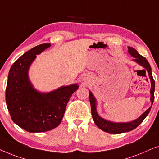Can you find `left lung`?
Instances as JSON below:
<instances>
[{
	"label": "left lung",
	"instance_id": "1",
	"mask_svg": "<svg viewBox=\"0 0 159 159\" xmlns=\"http://www.w3.org/2000/svg\"><path fill=\"white\" fill-rule=\"evenodd\" d=\"M128 49L129 53L134 57V61H135V62H137L138 64L145 67V68L148 70V75L151 82V100L152 105H153L154 100V91H155V81H154L153 75H152L151 65H150L149 62H148V60H146V58L139 54V53L137 52L136 49H134V48L128 46ZM89 101L91 104V108H92V116L93 119H94L95 124H96L100 129L104 131V132L111 133V134H120V133L127 132H129V131L134 129L135 128H137V126L143 121V120L145 119L146 116H148V114L149 113L152 107L151 105V106L150 107L145 113L142 114L140 117L137 118V120H134V121L129 123H113L103 119V118H102L98 116L96 110V99H95L94 97L93 96L92 93L91 92H89Z\"/></svg>",
	"mask_w": 159,
	"mask_h": 159
}]
</instances>
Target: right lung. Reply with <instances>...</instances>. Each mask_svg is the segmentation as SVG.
Returning <instances> with one entry per match:
<instances>
[{
	"label": "right lung",
	"instance_id": "add662e5",
	"mask_svg": "<svg viewBox=\"0 0 159 159\" xmlns=\"http://www.w3.org/2000/svg\"><path fill=\"white\" fill-rule=\"evenodd\" d=\"M51 46L43 43L22 55L11 67L6 89V102L11 118L29 132H43L60 125L67 104L78 89L77 84L62 86L48 94L34 89L28 79L29 67L39 54Z\"/></svg>",
	"mask_w": 159,
	"mask_h": 159
}]
</instances>
